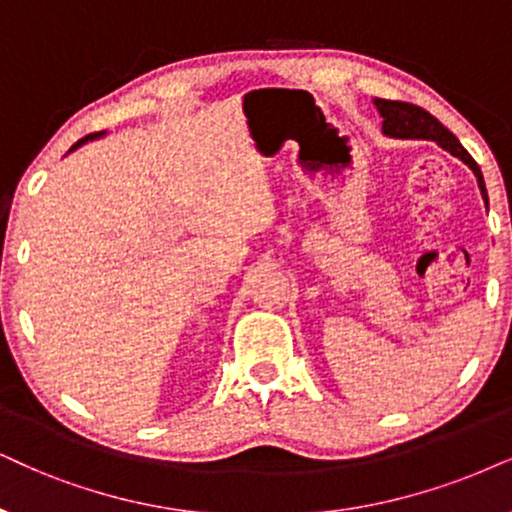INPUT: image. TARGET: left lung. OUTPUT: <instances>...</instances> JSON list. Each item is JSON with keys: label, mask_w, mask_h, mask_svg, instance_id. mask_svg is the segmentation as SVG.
I'll return each instance as SVG.
<instances>
[{"label": "left lung", "mask_w": 512, "mask_h": 512, "mask_svg": "<svg viewBox=\"0 0 512 512\" xmlns=\"http://www.w3.org/2000/svg\"><path fill=\"white\" fill-rule=\"evenodd\" d=\"M373 106L378 108L380 118H383V134L390 139H425L435 141L437 146H442L444 151L456 155L458 160H463L465 165L470 167L472 174L477 177V186H480L484 205L489 208L487 198V186H484V177L480 165L472 160V155L465 151L454 134L446 129L442 122H439L435 115L423 111L420 106H413V103L404 101H387V99H373Z\"/></svg>", "instance_id": "left-lung-1"}]
</instances>
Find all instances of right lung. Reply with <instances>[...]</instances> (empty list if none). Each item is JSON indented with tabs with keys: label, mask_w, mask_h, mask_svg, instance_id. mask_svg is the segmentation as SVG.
Instances as JSON below:
<instances>
[{
	"label": "right lung",
	"mask_w": 512,
	"mask_h": 512,
	"mask_svg": "<svg viewBox=\"0 0 512 512\" xmlns=\"http://www.w3.org/2000/svg\"><path fill=\"white\" fill-rule=\"evenodd\" d=\"M101 137H106V132H96V134H89V137H84V139H80V141H77V144H75L73 148H70V153H73V151H77V148H80V146H84V144H87V141H94V139H101Z\"/></svg>",
	"instance_id": "right-lung-1"
}]
</instances>
